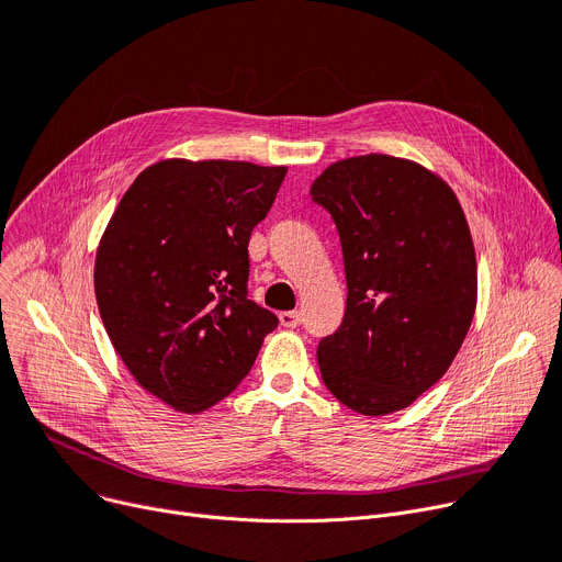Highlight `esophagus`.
Segmentation results:
<instances>
[{"label": "esophagus", "instance_id": "esophagus-1", "mask_svg": "<svg viewBox=\"0 0 562 562\" xmlns=\"http://www.w3.org/2000/svg\"><path fill=\"white\" fill-rule=\"evenodd\" d=\"M301 312H296V310H293V312H282L280 314V323H282V326L284 328H299L301 326Z\"/></svg>", "mask_w": 562, "mask_h": 562}]
</instances>
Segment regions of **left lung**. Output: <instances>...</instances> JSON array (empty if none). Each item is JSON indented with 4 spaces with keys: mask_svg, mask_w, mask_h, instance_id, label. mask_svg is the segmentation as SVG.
I'll use <instances>...</instances> for the list:
<instances>
[{
    "mask_svg": "<svg viewBox=\"0 0 562 562\" xmlns=\"http://www.w3.org/2000/svg\"><path fill=\"white\" fill-rule=\"evenodd\" d=\"M310 195L337 225L348 286L341 326L316 348L321 378L346 407L390 415L447 373L474 318L462 206L437 175L390 155L333 164Z\"/></svg>",
    "mask_w": 562,
    "mask_h": 562,
    "instance_id": "left-lung-1",
    "label": "left lung"
}]
</instances>
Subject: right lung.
I'll use <instances>...</instances> for the list:
<instances>
[{
    "mask_svg": "<svg viewBox=\"0 0 562 562\" xmlns=\"http://www.w3.org/2000/svg\"><path fill=\"white\" fill-rule=\"evenodd\" d=\"M284 166L168 159L123 195L98 248L95 296L138 385L202 412L248 375L278 316L248 299L252 227Z\"/></svg>",
    "mask_w": 562,
    "mask_h": 562,
    "instance_id": "add662e5",
    "label": "right lung"
}]
</instances>
